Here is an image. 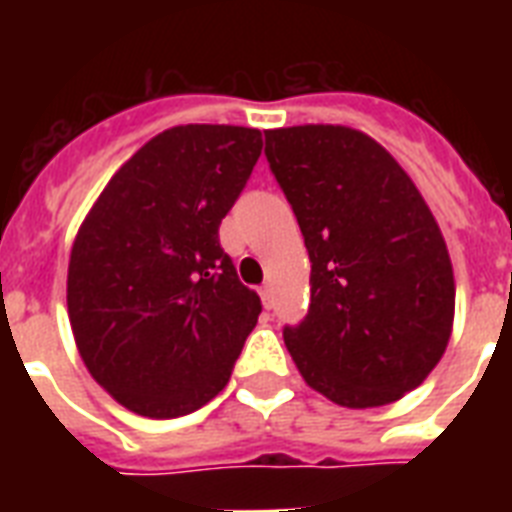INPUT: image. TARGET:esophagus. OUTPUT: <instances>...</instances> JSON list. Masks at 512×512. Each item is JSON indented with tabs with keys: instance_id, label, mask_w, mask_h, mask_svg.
<instances>
[{
	"instance_id": "34e87169",
	"label": "esophagus",
	"mask_w": 512,
	"mask_h": 512,
	"mask_svg": "<svg viewBox=\"0 0 512 512\" xmlns=\"http://www.w3.org/2000/svg\"><path fill=\"white\" fill-rule=\"evenodd\" d=\"M260 297H263L265 308H273V287H271V284L260 287Z\"/></svg>"
}]
</instances>
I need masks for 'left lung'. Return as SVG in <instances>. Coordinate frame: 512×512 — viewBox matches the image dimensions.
Here are the masks:
<instances>
[{
  "instance_id": "1",
  "label": "left lung",
  "mask_w": 512,
  "mask_h": 512,
  "mask_svg": "<svg viewBox=\"0 0 512 512\" xmlns=\"http://www.w3.org/2000/svg\"><path fill=\"white\" fill-rule=\"evenodd\" d=\"M265 156L311 257V308L284 342L303 380L348 409L406 396L444 356L454 271L436 217L366 132H265Z\"/></svg>"
}]
</instances>
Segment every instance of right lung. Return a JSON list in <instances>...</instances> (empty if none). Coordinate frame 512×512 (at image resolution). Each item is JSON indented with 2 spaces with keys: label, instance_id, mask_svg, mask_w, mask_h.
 <instances>
[{
  "label": "right lung",
  "instance_id": "right-lung-1",
  "mask_svg": "<svg viewBox=\"0 0 512 512\" xmlns=\"http://www.w3.org/2000/svg\"><path fill=\"white\" fill-rule=\"evenodd\" d=\"M260 151L252 127H170L116 170L79 225L68 321L87 372L130 412L183 417L231 380L263 305L217 228Z\"/></svg>",
  "mask_w": 512,
  "mask_h": 512
}]
</instances>
